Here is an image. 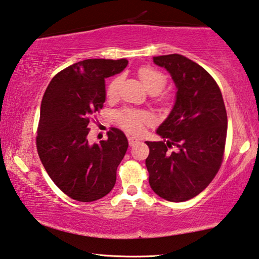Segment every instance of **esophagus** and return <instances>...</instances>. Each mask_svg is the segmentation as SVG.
Instances as JSON below:
<instances>
[{
	"instance_id": "obj_1",
	"label": "esophagus",
	"mask_w": 259,
	"mask_h": 259,
	"mask_svg": "<svg viewBox=\"0 0 259 259\" xmlns=\"http://www.w3.org/2000/svg\"><path fill=\"white\" fill-rule=\"evenodd\" d=\"M139 141H140V139L133 138V137H130V138H128V143H130V146H131V147L135 146V144H137Z\"/></svg>"
}]
</instances>
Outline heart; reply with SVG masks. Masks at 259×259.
I'll use <instances>...</instances> for the list:
<instances>
[{
    "label": "heart",
    "mask_w": 259,
    "mask_h": 259,
    "mask_svg": "<svg viewBox=\"0 0 259 259\" xmlns=\"http://www.w3.org/2000/svg\"><path fill=\"white\" fill-rule=\"evenodd\" d=\"M140 79L148 90L149 93L158 94L160 93L166 85V77L160 71L153 69L151 67H142L139 70ZM120 84V78H115L110 81L107 89V95L109 98L116 97L118 93V88ZM150 120V116L146 112H139L135 110L121 111L118 115V121L126 131L131 133H140L143 130V125Z\"/></svg>",
    "instance_id": "heart-1"
}]
</instances>
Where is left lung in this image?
Here are the masks:
<instances>
[{
	"label": "left lung",
	"instance_id": "obj_1",
	"mask_svg": "<svg viewBox=\"0 0 259 259\" xmlns=\"http://www.w3.org/2000/svg\"><path fill=\"white\" fill-rule=\"evenodd\" d=\"M176 86L175 103L157 128L164 141L150 142L146 159L149 183L160 198L173 202L198 196L219 171L228 132L221 90L197 62L181 54L153 57Z\"/></svg>",
	"mask_w": 259,
	"mask_h": 259
}]
</instances>
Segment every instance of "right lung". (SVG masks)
Returning a JSON list of instances; mask_svg holds the SVG:
<instances>
[{
    "mask_svg": "<svg viewBox=\"0 0 259 259\" xmlns=\"http://www.w3.org/2000/svg\"><path fill=\"white\" fill-rule=\"evenodd\" d=\"M126 59H86L53 77L43 95L36 146L54 184L77 201L91 202L111 191L128 141L120 130L90 144L89 122L106 101V78L124 70Z\"/></svg>",
    "mask_w": 259,
    "mask_h": 259,
    "instance_id": "obj_1",
    "label": "right lung"
}]
</instances>
